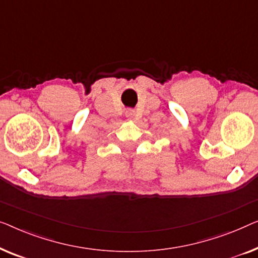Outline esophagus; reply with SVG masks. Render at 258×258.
<instances>
[{
  "label": "esophagus",
  "instance_id": "obj_1",
  "mask_svg": "<svg viewBox=\"0 0 258 258\" xmlns=\"http://www.w3.org/2000/svg\"><path fill=\"white\" fill-rule=\"evenodd\" d=\"M125 114H126V117L131 119V118L134 117V114H136V111L132 110V108H128V110H126Z\"/></svg>",
  "mask_w": 258,
  "mask_h": 258
}]
</instances>
